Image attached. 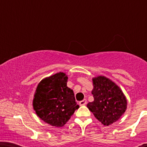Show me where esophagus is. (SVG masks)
Instances as JSON below:
<instances>
[{"label": "esophagus", "instance_id": "obj_1", "mask_svg": "<svg viewBox=\"0 0 147 147\" xmlns=\"http://www.w3.org/2000/svg\"><path fill=\"white\" fill-rule=\"evenodd\" d=\"M87 104V100L86 99H84L82 101H80V105L81 106H83V105H85Z\"/></svg>", "mask_w": 147, "mask_h": 147}]
</instances>
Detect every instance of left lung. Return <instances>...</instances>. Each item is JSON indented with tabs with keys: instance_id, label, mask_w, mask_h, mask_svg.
Listing matches in <instances>:
<instances>
[{
	"instance_id": "left-lung-1",
	"label": "left lung",
	"mask_w": 147,
	"mask_h": 147,
	"mask_svg": "<svg viewBox=\"0 0 147 147\" xmlns=\"http://www.w3.org/2000/svg\"><path fill=\"white\" fill-rule=\"evenodd\" d=\"M92 94L94 101L87 107L102 124L117 121L127 110L126 97L115 83L104 76L93 78Z\"/></svg>"
}]
</instances>
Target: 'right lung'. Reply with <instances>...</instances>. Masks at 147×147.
<instances>
[{"instance_id":"add662e5","label":"right lung","mask_w":147,"mask_h":147,"mask_svg":"<svg viewBox=\"0 0 147 147\" xmlns=\"http://www.w3.org/2000/svg\"><path fill=\"white\" fill-rule=\"evenodd\" d=\"M67 82V76L62 72L45 78L38 84L34 96L36 114L53 127H63L80 107Z\"/></svg>"}]
</instances>
